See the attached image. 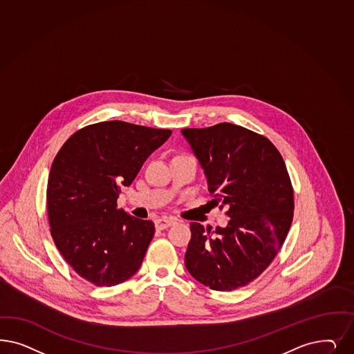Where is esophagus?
I'll return each mask as SVG.
<instances>
[{
	"mask_svg": "<svg viewBox=\"0 0 354 354\" xmlns=\"http://www.w3.org/2000/svg\"><path fill=\"white\" fill-rule=\"evenodd\" d=\"M173 224H174V220L173 218H168V217H162V218H158L156 220V228L158 229L169 228Z\"/></svg>",
	"mask_w": 354,
	"mask_h": 354,
	"instance_id": "obj_1",
	"label": "esophagus"
}]
</instances>
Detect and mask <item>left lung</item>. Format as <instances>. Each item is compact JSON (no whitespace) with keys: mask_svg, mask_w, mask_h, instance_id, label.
Instances as JSON below:
<instances>
[{"mask_svg":"<svg viewBox=\"0 0 354 354\" xmlns=\"http://www.w3.org/2000/svg\"><path fill=\"white\" fill-rule=\"evenodd\" d=\"M205 171L211 201L227 207L225 228L192 223L187 271L214 290L248 286L274 261L293 220V187L270 139L228 122L183 129Z\"/></svg>","mask_w":354,"mask_h":354,"instance_id":"1","label":"left lung"}]
</instances>
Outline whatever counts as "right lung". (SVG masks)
Returning a JSON list of instances; mask_svg holds the SVG:
<instances>
[{"label": "right lung", "mask_w": 354, "mask_h": 354, "mask_svg": "<svg viewBox=\"0 0 354 354\" xmlns=\"http://www.w3.org/2000/svg\"><path fill=\"white\" fill-rule=\"evenodd\" d=\"M171 134L106 121L80 129L58 151L46 186L50 234L84 280L113 286L139 270L155 225L118 209L117 198Z\"/></svg>", "instance_id": "right-lung-1"}]
</instances>
